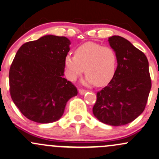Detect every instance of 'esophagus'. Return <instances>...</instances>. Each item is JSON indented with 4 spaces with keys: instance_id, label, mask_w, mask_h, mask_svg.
Returning a JSON list of instances; mask_svg holds the SVG:
<instances>
[{
    "instance_id": "esophagus-1",
    "label": "esophagus",
    "mask_w": 159,
    "mask_h": 159,
    "mask_svg": "<svg viewBox=\"0 0 159 159\" xmlns=\"http://www.w3.org/2000/svg\"><path fill=\"white\" fill-rule=\"evenodd\" d=\"M78 92H79L80 94L83 95V94H84L86 92H87V90H86V89H82V88H81V89H79V90H78Z\"/></svg>"
}]
</instances>
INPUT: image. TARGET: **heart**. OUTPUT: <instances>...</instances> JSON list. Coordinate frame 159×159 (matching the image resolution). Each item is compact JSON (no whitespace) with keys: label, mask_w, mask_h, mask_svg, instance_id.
Wrapping results in <instances>:
<instances>
[{"label":"heart","mask_w":159,"mask_h":159,"mask_svg":"<svg viewBox=\"0 0 159 159\" xmlns=\"http://www.w3.org/2000/svg\"><path fill=\"white\" fill-rule=\"evenodd\" d=\"M66 77L74 81L84 71L87 83L102 87L110 83L116 73L117 56L110 47L87 42L75 50V55L68 54L64 58Z\"/></svg>","instance_id":"1"}]
</instances>
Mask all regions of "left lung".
<instances>
[{
	"instance_id": "1",
	"label": "left lung",
	"mask_w": 159,
	"mask_h": 159,
	"mask_svg": "<svg viewBox=\"0 0 159 159\" xmlns=\"http://www.w3.org/2000/svg\"><path fill=\"white\" fill-rule=\"evenodd\" d=\"M116 52L118 66L108 85L97 93L93 108L102 123L125 125L142 113L151 89L149 63L146 55L121 36L109 38Z\"/></svg>"
}]
</instances>
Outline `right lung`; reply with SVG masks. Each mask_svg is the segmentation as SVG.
I'll use <instances>...</instances> for the list:
<instances>
[{
    "instance_id": "obj_1",
    "label": "right lung",
    "mask_w": 159,
    "mask_h": 159,
    "mask_svg": "<svg viewBox=\"0 0 159 159\" xmlns=\"http://www.w3.org/2000/svg\"><path fill=\"white\" fill-rule=\"evenodd\" d=\"M70 41L45 35L19 48L9 69V92L14 104L28 119L47 124L63 116L77 88L64 78V58Z\"/></svg>"
}]
</instances>
